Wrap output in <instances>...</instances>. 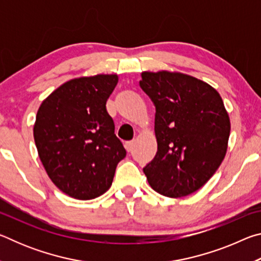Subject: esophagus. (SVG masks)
I'll use <instances>...</instances> for the list:
<instances>
[{
	"instance_id": "obj_1",
	"label": "esophagus",
	"mask_w": 261,
	"mask_h": 261,
	"mask_svg": "<svg viewBox=\"0 0 261 261\" xmlns=\"http://www.w3.org/2000/svg\"><path fill=\"white\" fill-rule=\"evenodd\" d=\"M134 145H135V141L134 140H130V141H126L125 143V148L127 152H130L132 148H134Z\"/></svg>"
}]
</instances>
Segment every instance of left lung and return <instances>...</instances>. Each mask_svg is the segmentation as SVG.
Segmentation results:
<instances>
[{"instance_id": "left-lung-1", "label": "left lung", "mask_w": 261, "mask_h": 261, "mask_svg": "<svg viewBox=\"0 0 261 261\" xmlns=\"http://www.w3.org/2000/svg\"><path fill=\"white\" fill-rule=\"evenodd\" d=\"M139 84L156 109L158 152L144 168L149 185L169 198L198 191L227 153L230 118L222 98L210 84L182 72L144 71Z\"/></svg>"}]
</instances>
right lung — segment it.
I'll return each mask as SVG.
<instances>
[{"label": "right lung", "instance_id": "1", "mask_svg": "<svg viewBox=\"0 0 261 261\" xmlns=\"http://www.w3.org/2000/svg\"><path fill=\"white\" fill-rule=\"evenodd\" d=\"M116 73L73 78L42 101L33 126L39 158L62 192L79 200L103 194L126 151L106 109Z\"/></svg>", "mask_w": 261, "mask_h": 261}]
</instances>
